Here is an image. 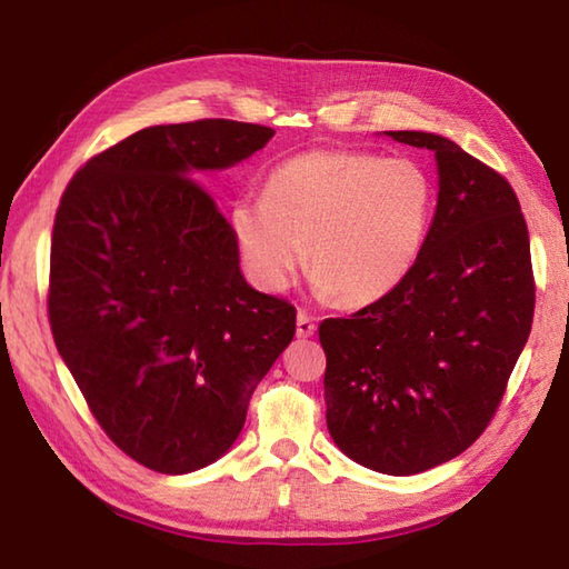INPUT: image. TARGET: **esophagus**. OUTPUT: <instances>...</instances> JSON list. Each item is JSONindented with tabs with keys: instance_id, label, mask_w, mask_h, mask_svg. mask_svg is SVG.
<instances>
[{
	"instance_id": "34e87169",
	"label": "esophagus",
	"mask_w": 569,
	"mask_h": 569,
	"mask_svg": "<svg viewBox=\"0 0 569 569\" xmlns=\"http://www.w3.org/2000/svg\"><path fill=\"white\" fill-rule=\"evenodd\" d=\"M313 333H316L313 316H308L306 311H298V316H296V336H298V339H311Z\"/></svg>"
}]
</instances>
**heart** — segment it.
<instances>
[{"mask_svg":"<svg viewBox=\"0 0 569 569\" xmlns=\"http://www.w3.org/2000/svg\"><path fill=\"white\" fill-rule=\"evenodd\" d=\"M435 182L417 160L311 150L268 172L263 200L230 208L250 281L286 291L308 256L316 293L369 306L407 281L427 243Z\"/></svg>","mask_w":569,"mask_h":569,"instance_id":"heart-1","label":"heart"}]
</instances>
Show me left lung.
Masks as SVG:
<instances>
[{
  "instance_id": "1",
  "label": "left lung",
  "mask_w": 569,
  "mask_h": 569,
  "mask_svg": "<svg viewBox=\"0 0 569 569\" xmlns=\"http://www.w3.org/2000/svg\"><path fill=\"white\" fill-rule=\"evenodd\" d=\"M435 152L439 198L407 281L326 319V423L346 457L409 477L487 429L532 329L527 223L509 182L435 132H387Z\"/></svg>"
}]
</instances>
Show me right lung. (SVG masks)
<instances>
[{"mask_svg":"<svg viewBox=\"0 0 569 569\" xmlns=\"http://www.w3.org/2000/svg\"><path fill=\"white\" fill-rule=\"evenodd\" d=\"M271 128L156 124L70 180L52 230L50 323L114 445L160 475L213 465L250 393L296 333V308L240 273L208 172L248 160Z\"/></svg>","mask_w":569,"mask_h":569,"instance_id":"1","label":"right lung"}]
</instances>
